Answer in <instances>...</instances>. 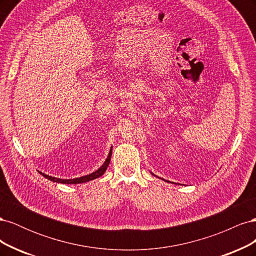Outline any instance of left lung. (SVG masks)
<instances>
[{
	"instance_id": "left-lung-1",
	"label": "left lung",
	"mask_w": 256,
	"mask_h": 256,
	"mask_svg": "<svg viewBox=\"0 0 256 256\" xmlns=\"http://www.w3.org/2000/svg\"><path fill=\"white\" fill-rule=\"evenodd\" d=\"M166 182H168V180H166Z\"/></svg>"
}]
</instances>
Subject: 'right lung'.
Here are the masks:
<instances>
[{
    "mask_svg": "<svg viewBox=\"0 0 256 256\" xmlns=\"http://www.w3.org/2000/svg\"><path fill=\"white\" fill-rule=\"evenodd\" d=\"M111 154H112V150H110V152H109V156H108L106 160L104 161V164L100 166L97 171L92 172V174L90 175H85V176H82V177H79V178H74V180H60V178H56V177H52V176H49V175H46L42 172H40L42 176H44L46 178H48V180L54 182H62V184H82V182H90V180H96V178L102 176L104 172L108 168V166H109V164H110V160H111Z\"/></svg>",
    "mask_w": 256,
    "mask_h": 256,
    "instance_id": "1",
    "label": "right lung"
}]
</instances>
